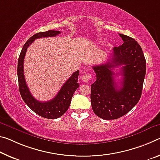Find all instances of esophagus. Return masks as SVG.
I'll return each mask as SVG.
<instances>
[{"mask_svg":"<svg viewBox=\"0 0 160 160\" xmlns=\"http://www.w3.org/2000/svg\"><path fill=\"white\" fill-rule=\"evenodd\" d=\"M90 78H91V75H90V74H86V75H84L82 76V79L83 81H84V82H88V81H89V80H90Z\"/></svg>","mask_w":160,"mask_h":160,"instance_id":"esophagus-1","label":"esophagus"}]
</instances>
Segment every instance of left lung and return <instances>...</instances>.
Masks as SVG:
<instances>
[{"label":"left lung","instance_id":"1","mask_svg":"<svg viewBox=\"0 0 160 160\" xmlns=\"http://www.w3.org/2000/svg\"><path fill=\"white\" fill-rule=\"evenodd\" d=\"M123 44L112 49V58L105 64L92 66L97 80L91 85V105L94 113L103 120H115L126 115L137 105L142 95L146 60L138 42L119 34ZM123 65V78L116 84L112 69Z\"/></svg>","mask_w":160,"mask_h":160}]
</instances>
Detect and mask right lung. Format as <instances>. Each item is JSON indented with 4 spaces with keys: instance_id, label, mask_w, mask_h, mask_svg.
Masks as SVG:
<instances>
[{
    "instance_id": "1",
    "label": "right lung",
    "mask_w": 160,
    "mask_h": 160,
    "mask_svg": "<svg viewBox=\"0 0 160 160\" xmlns=\"http://www.w3.org/2000/svg\"><path fill=\"white\" fill-rule=\"evenodd\" d=\"M60 33V32L59 30H48L45 32H38L32 35L27 40L24 46L22 47L18 61V80L20 93L22 100L34 112L42 118L48 119H57L60 118L69 108L73 94L80 85L78 83L79 71L77 70L70 76L54 98H52L51 100L42 102L34 98L30 93L29 88H28L24 76L23 62L28 48L35 39L55 37Z\"/></svg>"
}]
</instances>
